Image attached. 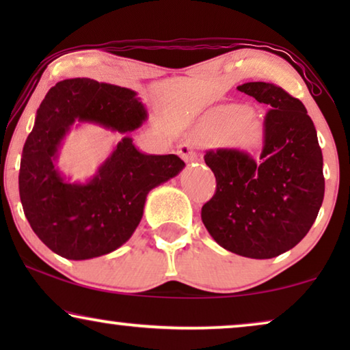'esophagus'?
<instances>
[{
	"mask_svg": "<svg viewBox=\"0 0 350 350\" xmlns=\"http://www.w3.org/2000/svg\"><path fill=\"white\" fill-rule=\"evenodd\" d=\"M178 154L181 159L185 162H193V161H198V152L193 148V145H189V143H183V145H180L178 148Z\"/></svg>",
	"mask_w": 350,
	"mask_h": 350,
	"instance_id": "obj_1",
	"label": "esophagus"
}]
</instances>
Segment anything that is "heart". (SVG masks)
<instances>
[{
  "mask_svg": "<svg viewBox=\"0 0 350 350\" xmlns=\"http://www.w3.org/2000/svg\"><path fill=\"white\" fill-rule=\"evenodd\" d=\"M200 135L212 142L226 140L239 150L253 152L265 145V127L250 105H219L210 109L199 124Z\"/></svg>",
  "mask_w": 350,
  "mask_h": 350,
  "instance_id": "heart-1",
  "label": "heart"
}]
</instances>
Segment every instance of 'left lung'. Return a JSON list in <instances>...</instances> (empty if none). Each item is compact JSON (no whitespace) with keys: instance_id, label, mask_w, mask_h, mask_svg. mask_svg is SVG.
<instances>
[{"instance_id":"obj_1","label":"left lung","mask_w":350,"mask_h":350,"mask_svg":"<svg viewBox=\"0 0 350 350\" xmlns=\"http://www.w3.org/2000/svg\"><path fill=\"white\" fill-rule=\"evenodd\" d=\"M237 89L269 108L261 162L237 150L207 151L204 159L217 178V193L200 217L218 245L267 260L298 245L317 218L325 194L323 156L298 98L271 83Z\"/></svg>"}]
</instances>
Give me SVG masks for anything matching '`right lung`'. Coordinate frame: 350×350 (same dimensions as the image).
<instances>
[{"label": "right lung", "instance_id": "add662e5", "mask_svg": "<svg viewBox=\"0 0 350 350\" xmlns=\"http://www.w3.org/2000/svg\"><path fill=\"white\" fill-rule=\"evenodd\" d=\"M148 113L137 92L89 78L65 79L46 94L23 145L18 193L41 242L66 260H90L124 245L143 217L146 196L174 178L176 154H145L129 133ZM95 123L126 137L85 184H70L55 167L75 123Z\"/></svg>", "mask_w": 350, "mask_h": 350}]
</instances>
